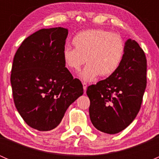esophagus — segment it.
Wrapping results in <instances>:
<instances>
[{
  "mask_svg": "<svg viewBox=\"0 0 159 159\" xmlns=\"http://www.w3.org/2000/svg\"><path fill=\"white\" fill-rule=\"evenodd\" d=\"M82 85H83V89H84V91H86V90H87V87H88L87 83L83 82V83H82Z\"/></svg>",
  "mask_w": 159,
  "mask_h": 159,
  "instance_id": "34e87169",
  "label": "esophagus"
}]
</instances>
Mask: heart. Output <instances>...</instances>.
Here are the masks:
<instances>
[{
    "instance_id": "b5f03b06",
    "label": "heart",
    "mask_w": 159,
    "mask_h": 159,
    "mask_svg": "<svg viewBox=\"0 0 159 159\" xmlns=\"http://www.w3.org/2000/svg\"><path fill=\"white\" fill-rule=\"evenodd\" d=\"M75 48H65L62 51L65 65L72 72L79 71L84 81H92L100 75L108 77L119 68L125 51L121 36L103 29H92L77 34L72 41Z\"/></svg>"
}]
</instances>
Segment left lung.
Segmentation results:
<instances>
[{
	"mask_svg": "<svg viewBox=\"0 0 159 159\" xmlns=\"http://www.w3.org/2000/svg\"><path fill=\"white\" fill-rule=\"evenodd\" d=\"M125 45V55L118 70L89 86L86 91L91 123L107 134L120 132L134 121L146 88L145 52L134 40H127Z\"/></svg>",
	"mask_w": 159,
	"mask_h": 159,
	"instance_id": "1",
	"label": "left lung"
}]
</instances>
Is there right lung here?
<instances>
[{"label": "right lung", "mask_w": 159, "mask_h": 159, "mask_svg": "<svg viewBox=\"0 0 159 159\" xmlns=\"http://www.w3.org/2000/svg\"><path fill=\"white\" fill-rule=\"evenodd\" d=\"M66 28L41 29L25 39L17 49L11 75L17 111L32 129H55L68 107L83 94L80 80L74 78L62 58Z\"/></svg>", "instance_id": "obj_1"}]
</instances>
